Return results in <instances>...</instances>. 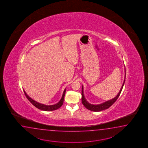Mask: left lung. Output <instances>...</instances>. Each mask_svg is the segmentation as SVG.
<instances>
[{"label":"left lung","instance_id":"1","mask_svg":"<svg viewBox=\"0 0 148 148\" xmlns=\"http://www.w3.org/2000/svg\"><path fill=\"white\" fill-rule=\"evenodd\" d=\"M125 80H124L123 84L122 85L121 88L119 92L118 93V95H116V97L112 99L111 100H108L107 101L104 102L102 103L97 104V105L90 104L86 100V99L84 98V88H83V86H82V92H81V96H82V99L81 100H82V104L88 110H91L92 111H95V112H98V111H100L102 110H106L107 109H108L116 101V100L119 98V96L121 92L123 87L124 84H125Z\"/></svg>","mask_w":148,"mask_h":148}]
</instances>
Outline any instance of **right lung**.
<instances>
[{
  "mask_svg": "<svg viewBox=\"0 0 148 148\" xmlns=\"http://www.w3.org/2000/svg\"><path fill=\"white\" fill-rule=\"evenodd\" d=\"M66 89H65L64 90L61 99L59 101V102L57 103L56 104H53V105H50V106H47V105H45V104H41V103H39L38 102L36 101L35 100H34L32 99L30 97H29V96L27 95L26 93V92L24 90H23V92H24V93H25V96L28 99V100H29V101L30 102L36 107L37 108L39 109L44 110V111H53V110L58 109L63 104L64 97L65 93H66Z\"/></svg>",
  "mask_w": 148,
  "mask_h": 148,
  "instance_id": "obj_1",
  "label": "right lung"
}]
</instances>
